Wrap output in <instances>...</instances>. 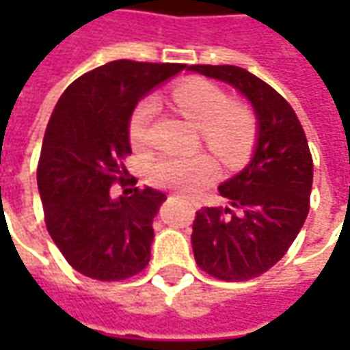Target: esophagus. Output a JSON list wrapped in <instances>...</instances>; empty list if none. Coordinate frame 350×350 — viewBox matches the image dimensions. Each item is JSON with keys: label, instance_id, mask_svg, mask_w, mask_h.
Wrapping results in <instances>:
<instances>
[{"label": "esophagus", "instance_id": "obj_1", "mask_svg": "<svg viewBox=\"0 0 350 350\" xmlns=\"http://www.w3.org/2000/svg\"><path fill=\"white\" fill-rule=\"evenodd\" d=\"M193 204H196V202H195V200H193Z\"/></svg>", "mask_w": 350, "mask_h": 350}]
</instances>
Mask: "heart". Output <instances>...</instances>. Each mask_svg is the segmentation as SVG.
<instances>
[{
    "mask_svg": "<svg viewBox=\"0 0 350 350\" xmlns=\"http://www.w3.org/2000/svg\"><path fill=\"white\" fill-rule=\"evenodd\" d=\"M171 99L183 115L200 128V136L220 159H241L255 138V118L245 105L230 101L220 85L206 79H187L171 91ZM155 116V99L136 103L128 120V138L136 150L150 146V128ZM216 175V165L206 154L163 155L150 167V181L161 189L196 193Z\"/></svg>",
    "mask_w": 350,
    "mask_h": 350,
    "instance_id": "b5f03b06",
    "label": "heart"
}]
</instances>
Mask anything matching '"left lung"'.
Instances as JSON below:
<instances>
[{
    "label": "left lung",
    "instance_id": "8db88e82",
    "mask_svg": "<svg viewBox=\"0 0 350 350\" xmlns=\"http://www.w3.org/2000/svg\"><path fill=\"white\" fill-rule=\"evenodd\" d=\"M189 70L226 81L247 97L259 120L253 159L218 187L226 208H200L193 222L196 265L214 278L241 282L284 257L310 212L314 161L288 101L237 66L195 64Z\"/></svg>",
    "mask_w": 350,
    "mask_h": 350
}]
</instances>
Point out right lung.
<instances>
[{"mask_svg": "<svg viewBox=\"0 0 350 350\" xmlns=\"http://www.w3.org/2000/svg\"><path fill=\"white\" fill-rule=\"evenodd\" d=\"M185 64L115 60L62 93L48 120L36 183L50 237L77 273L126 280L150 262L154 216L165 195L124 177L128 120L142 97ZM118 182L125 195L113 199Z\"/></svg>", "mask_w": 350, "mask_h": 350, "instance_id": "right-lung-1", "label": "right lung"}]
</instances>
